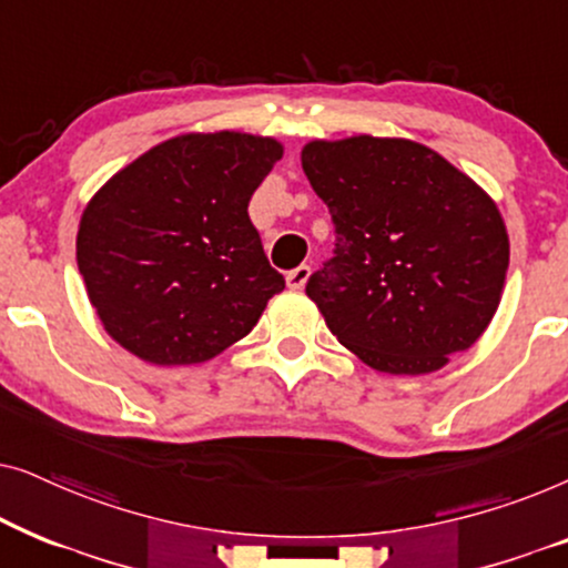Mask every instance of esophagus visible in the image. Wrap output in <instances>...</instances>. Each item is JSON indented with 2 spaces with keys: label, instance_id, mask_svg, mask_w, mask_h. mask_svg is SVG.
I'll return each mask as SVG.
<instances>
[{
  "label": "esophagus",
  "instance_id": "1",
  "mask_svg": "<svg viewBox=\"0 0 568 568\" xmlns=\"http://www.w3.org/2000/svg\"><path fill=\"white\" fill-rule=\"evenodd\" d=\"M307 278H310V266L302 263V266L292 268L290 274H286V286H290V290H302V286L307 284Z\"/></svg>",
  "mask_w": 568,
  "mask_h": 568
}]
</instances>
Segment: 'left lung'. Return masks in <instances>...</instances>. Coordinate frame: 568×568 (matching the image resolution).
Here are the masks:
<instances>
[{
  "label": "left lung",
  "instance_id": "8db88e82",
  "mask_svg": "<svg viewBox=\"0 0 568 568\" xmlns=\"http://www.w3.org/2000/svg\"><path fill=\"white\" fill-rule=\"evenodd\" d=\"M302 170L336 227L305 290L333 336L387 375H429L476 344L509 266L494 199L410 139H315Z\"/></svg>",
  "mask_w": 568,
  "mask_h": 568
}]
</instances>
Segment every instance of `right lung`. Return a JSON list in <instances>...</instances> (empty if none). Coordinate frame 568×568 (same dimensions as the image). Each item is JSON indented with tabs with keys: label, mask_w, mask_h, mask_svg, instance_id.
I'll return each mask as SVG.
<instances>
[{
	"label": "right lung",
	"mask_w": 568,
	"mask_h": 568,
	"mask_svg": "<svg viewBox=\"0 0 568 568\" xmlns=\"http://www.w3.org/2000/svg\"><path fill=\"white\" fill-rule=\"evenodd\" d=\"M282 154L271 136L181 134L90 199L77 266L108 336L139 359L178 367L214 359L253 331L284 276L247 204Z\"/></svg>",
	"instance_id": "1"
}]
</instances>
